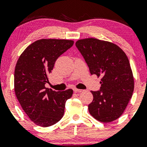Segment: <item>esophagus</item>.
Wrapping results in <instances>:
<instances>
[{"label": "esophagus", "mask_w": 147, "mask_h": 147, "mask_svg": "<svg viewBox=\"0 0 147 147\" xmlns=\"http://www.w3.org/2000/svg\"><path fill=\"white\" fill-rule=\"evenodd\" d=\"M74 91L75 92H83L84 90L82 89H78V88H74Z\"/></svg>", "instance_id": "obj_1"}]
</instances>
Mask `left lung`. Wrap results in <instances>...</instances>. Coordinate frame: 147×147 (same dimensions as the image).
Masks as SVG:
<instances>
[{
  "mask_svg": "<svg viewBox=\"0 0 147 147\" xmlns=\"http://www.w3.org/2000/svg\"><path fill=\"white\" fill-rule=\"evenodd\" d=\"M76 47L86 62L91 75L102 77L99 90L91 91V115L109 123L122 115L134 90V79L124 52L114 43L94 38L80 39Z\"/></svg>",
  "mask_w": 147,
  "mask_h": 147,
  "instance_id": "1",
  "label": "left lung"
}]
</instances>
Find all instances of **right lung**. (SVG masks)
I'll return each mask as SVG.
<instances>
[{
  "mask_svg": "<svg viewBox=\"0 0 147 147\" xmlns=\"http://www.w3.org/2000/svg\"><path fill=\"white\" fill-rule=\"evenodd\" d=\"M74 44L71 40L40 39L21 54L14 71V91L22 109L34 124L54 125L63 117L67 99L73 90L55 91L45 88L55 63Z\"/></svg>",
  "mask_w": 147,
  "mask_h": 147,
  "instance_id": "obj_1",
  "label": "right lung"
}]
</instances>
